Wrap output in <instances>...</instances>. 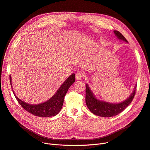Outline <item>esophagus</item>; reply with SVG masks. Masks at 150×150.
<instances>
[{"instance_id":"obj_1","label":"esophagus","mask_w":150,"mask_h":150,"mask_svg":"<svg viewBox=\"0 0 150 150\" xmlns=\"http://www.w3.org/2000/svg\"><path fill=\"white\" fill-rule=\"evenodd\" d=\"M84 74L83 72H82V71H78V72L76 73V75H75V77H76V79L77 80H81L84 77Z\"/></svg>"}]
</instances>
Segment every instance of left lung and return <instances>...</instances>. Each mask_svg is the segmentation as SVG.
<instances>
[{
	"instance_id": "left-lung-1",
	"label": "left lung",
	"mask_w": 150,
	"mask_h": 150,
	"mask_svg": "<svg viewBox=\"0 0 150 150\" xmlns=\"http://www.w3.org/2000/svg\"><path fill=\"white\" fill-rule=\"evenodd\" d=\"M115 34L118 38L127 42L126 38L118 30H114ZM137 85L133 93L125 101L120 103H110L100 101L96 99V97L91 92V89L88 87V84H86V103L89 110L93 114L102 116V117H112L116 116L122 112L131 103L136 93Z\"/></svg>"
}]
</instances>
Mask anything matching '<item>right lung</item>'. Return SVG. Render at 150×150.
I'll return each mask as SVG.
<instances>
[{
    "mask_svg": "<svg viewBox=\"0 0 150 150\" xmlns=\"http://www.w3.org/2000/svg\"><path fill=\"white\" fill-rule=\"evenodd\" d=\"M75 81V75H71L64 81L56 93L50 99L44 103L38 105H30L19 99L15 94L16 100L21 106L29 113L38 117H51L59 113L62 107L64 99L70 86ZM10 82L11 86V76H10Z\"/></svg>",
    "mask_w": 150,
    "mask_h": 150,
    "instance_id": "right-lung-1",
    "label": "right lung"
}]
</instances>
